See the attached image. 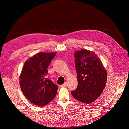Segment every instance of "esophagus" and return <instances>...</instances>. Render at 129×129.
Segmentation results:
<instances>
[{"label": "esophagus", "mask_w": 129, "mask_h": 129, "mask_svg": "<svg viewBox=\"0 0 129 129\" xmlns=\"http://www.w3.org/2000/svg\"><path fill=\"white\" fill-rule=\"evenodd\" d=\"M66 86H67V83H66V82H65L64 83H63V84H62L61 85V87H66Z\"/></svg>", "instance_id": "obj_1"}]
</instances>
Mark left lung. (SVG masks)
Segmentation results:
<instances>
[{"mask_svg":"<svg viewBox=\"0 0 129 129\" xmlns=\"http://www.w3.org/2000/svg\"><path fill=\"white\" fill-rule=\"evenodd\" d=\"M78 85L71 92L76 100L91 103L102 93L106 85L107 73L100 58L93 52L81 49L75 53Z\"/></svg>","mask_w":129,"mask_h":129,"instance_id":"obj_1","label":"left lung"}]
</instances>
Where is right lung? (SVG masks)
Here are the masks:
<instances>
[{
  "label": "right lung",
  "mask_w": 129,
  "mask_h": 129,
  "mask_svg": "<svg viewBox=\"0 0 129 129\" xmlns=\"http://www.w3.org/2000/svg\"><path fill=\"white\" fill-rule=\"evenodd\" d=\"M56 53H39L26 60L19 76L20 88L31 103L43 107L55 98L58 87L47 78V68Z\"/></svg>",
  "instance_id": "add662e5"
}]
</instances>
